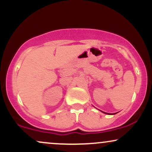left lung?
I'll return each mask as SVG.
<instances>
[{
	"label": "left lung",
	"mask_w": 152,
	"mask_h": 152,
	"mask_svg": "<svg viewBox=\"0 0 152 152\" xmlns=\"http://www.w3.org/2000/svg\"><path fill=\"white\" fill-rule=\"evenodd\" d=\"M104 113H105V112H104Z\"/></svg>",
	"instance_id": "1"
}]
</instances>
